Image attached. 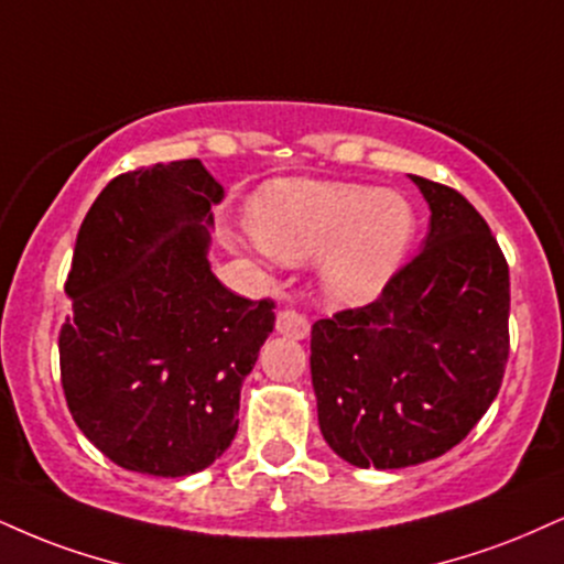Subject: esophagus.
<instances>
[{"label":"esophagus","mask_w":564,"mask_h":564,"mask_svg":"<svg viewBox=\"0 0 564 564\" xmlns=\"http://www.w3.org/2000/svg\"><path fill=\"white\" fill-rule=\"evenodd\" d=\"M275 330L281 336L294 338V341H302V338H307V334H310V323H307V317L300 315L296 310H281L278 312Z\"/></svg>","instance_id":"esophagus-1"}]
</instances>
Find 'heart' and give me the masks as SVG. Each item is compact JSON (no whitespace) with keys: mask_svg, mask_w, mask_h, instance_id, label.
I'll use <instances>...</instances> for the list:
<instances>
[{"mask_svg":"<svg viewBox=\"0 0 564 564\" xmlns=\"http://www.w3.org/2000/svg\"><path fill=\"white\" fill-rule=\"evenodd\" d=\"M249 230L281 262L317 254L323 294L359 307L383 294L417 236V209L393 188L341 181H273L249 205Z\"/></svg>","mask_w":564,"mask_h":564,"instance_id":"heart-1","label":"heart"}]
</instances>
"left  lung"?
Instances as JSON below:
<instances>
[{
  "label": "left lung",
  "instance_id": "8db88e82",
  "mask_svg": "<svg viewBox=\"0 0 564 564\" xmlns=\"http://www.w3.org/2000/svg\"><path fill=\"white\" fill-rule=\"evenodd\" d=\"M429 236L376 302L312 325L323 438L355 467L399 470L457 446L497 399L510 355V268L463 194L410 175Z\"/></svg>",
  "mask_w": 564,
  "mask_h": 564
}]
</instances>
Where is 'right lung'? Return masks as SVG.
Wrapping results in <instances>:
<instances>
[{
    "mask_svg": "<svg viewBox=\"0 0 564 564\" xmlns=\"http://www.w3.org/2000/svg\"><path fill=\"white\" fill-rule=\"evenodd\" d=\"M223 196L199 160H178L112 178L80 223L59 372L78 429L126 470L192 476L239 431L275 304L236 296L209 268Z\"/></svg>",
    "mask_w": 564,
    "mask_h": 564,
    "instance_id": "1",
    "label": "right lung"
}]
</instances>
